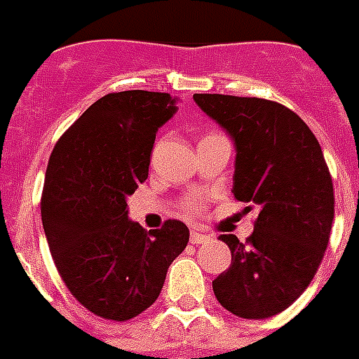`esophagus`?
<instances>
[{"instance_id": "obj_1", "label": "esophagus", "mask_w": 359, "mask_h": 359, "mask_svg": "<svg viewBox=\"0 0 359 359\" xmlns=\"http://www.w3.org/2000/svg\"><path fill=\"white\" fill-rule=\"evenodd\" d=\"M208 238H210V236L203 235V233H197V231H194V233L190 235V242H191V244H196V245L205 244Z\"/></svg>"}]
</instances>
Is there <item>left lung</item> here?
<instances>
[{"instance_id":"8db88e82","label":"left lung","mask_w":359,"mask_h":359,"mask_svg":"<svg viewBox=\"0 0 359 359\" xmlns=\"http://www.w3.org/2000/svg\"><path fill=\"white\" fill-rule=\"evenodd\" d=\"M194 100L233 140L235 197L259 208L245 244L219 235L231 266L212 281L214 294L236 317H273L307 289L328 245L335 201L323 149L278 102L229 95Z\"/></svg>"}]
</instances>
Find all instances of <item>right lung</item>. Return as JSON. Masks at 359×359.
<instances>
[{
    "mask_svg": "<svg viewBox=\"0 0 359 359\" xmlns=\"http://www.w3.org/2000/svg\"><path fill=\"white\" fill-rule=\"evenodd\" d=\"M177 102L168 93L106 95L65 132L48 162L41 216L53 262L76 300L108 320L151 307L190 240L179 219L147 233L126 205L149 177L156 132Z\"/></svg>",
    "mask_w": 359,
    "mask_h": 359,
    "instance_id": "obj_1",
    "label": "right lung"
}]
</instances>
